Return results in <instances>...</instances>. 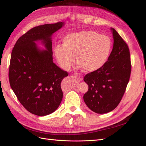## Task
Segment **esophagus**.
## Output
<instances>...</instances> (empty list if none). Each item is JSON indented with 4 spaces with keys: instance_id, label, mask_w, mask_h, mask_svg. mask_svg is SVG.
I'll use <instances>...</instances> for the list:
<instances>
[{
    "instance_id": "esophagus-1",
    "label": "esophagus",
    "mask_w": 146,
    "mask_h": 146,
    "mask_svg": "<svg viewBox=\"0 0 146 146\" xmlns=\"http://www.w3.org/2000/svg\"><path fill=\"white\" fill-rule=\"evenodd\" d=\"M74 75L76 78H78L80 80H83V76L81 75V74H78V73H75L74 74Z\"/></svg>"
}]
</instances>
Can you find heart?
Returning a JSON list of instances; mask_svg holds the SVG:
<instances>
[{"label": "heart", "mask_w": 146, "mask_h": 146, "mask_svg": "<svg viewBox=\"0 0 146 146\" xmlns=\"http://www.w3.org/2000/svg\"><path fill=\"white\" fill-rule=\"evenodd\" d=\"M111 49L109 37L94 31H84L67 35L62 46H56L55 54L60 66L69 70L78 62L88 72L99 70L107 61Z\"/></svg>", "instance_id": "1"}]
</instances>
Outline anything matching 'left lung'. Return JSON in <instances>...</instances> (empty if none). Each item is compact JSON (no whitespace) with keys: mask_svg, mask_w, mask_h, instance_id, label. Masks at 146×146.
Returning <instances> with one entry per match:
<instances>
[{"mask_svg":"<svg viewBox=\"0 0 146 146\" xmlns=\"http://www.w3.org/2000/svg\"><path fill=\"white\" fill-rule=\"evenodd\" d=\"M113 32V48L104 65L86 74L84 81L88 91L84 94V103L98 114L113 111L119 104L129 81L131 63L129 49L116 30Z\"/></svg>","mask_w":146,"mask_h":146,"instance_id":"obj_1","label":"left lung"}]
</instances>
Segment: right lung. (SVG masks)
<instances>
[{
    "label": "right lung",
    "instance_id": "add662e5",
    "mask_svg": "<svg viewBox=\"0 0 146 146\" xmlns=\"http://www.w3.org/2000/svg\"><path fill=\"white\" fill-rule=\"evenodd\" d=\"M63 22L35 27L20 36L13 48L9 66V82L17 99L33 114L53 113L62 102L61 83L68 76L53 62L52 36ZM42 40L41 50L35 42Z\"/></svg>",
    "mask_w": 146,
    "mask_h": 146
}]
</instances>
